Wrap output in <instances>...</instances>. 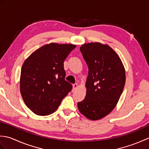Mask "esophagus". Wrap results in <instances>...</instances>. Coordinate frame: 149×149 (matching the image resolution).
<instances>
[{
  "label": "esophagus",
  "mask_w": 149,
  "mask_h": 149,
  "mask_svg": "<svg viewBox=\"0 0 149 149\" xmlns=\"http://www.w3.org/2000/svg\"><path fill=\"white\" fill-rule=\"evenodd\" d=\"M77 87H78V84H77V83H75V84H73V89H72L73 91H75V90H76Z\"/></svg>",
  "instance_id": "34e87169"
}]
</instances>
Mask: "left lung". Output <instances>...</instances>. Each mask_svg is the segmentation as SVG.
Returning a JSON list of instances; mask_svg holds the SVG:
<instances>
[{
	"instance_id": "left-lung-1",
	"label": "left lung",
	"mask_w": 149,
	"mask_h": 149,
	"mask_svg": "<svg viewBox=\"0 0 149 149\" xmlns=\"http://www.w3.org/2000/svg\"><path fill=\"white\" fill-rule=\"evenodd\" d=\"M81 52L88 66L84 99L80 113L91 120L103 118L115 108L125 83V70L119 56L107 44L84 43Z\"/></svg>"
}]
</instances>
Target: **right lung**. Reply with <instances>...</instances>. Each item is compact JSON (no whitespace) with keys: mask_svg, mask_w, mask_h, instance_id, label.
Segmentation results:
<instances>
[{"mask_svg":"<svg viewBox=\"0 0 149 149\" xmlns=\"http://www.w3.org/2000/svg\"><path fill=\"white\" fill-rule=\"evenodd\" d=\"M76 45L50 43L34 51L21 70L20 88L25 104L37 115H49L58 108L72 86L65 79L64 61Z\"/></svg>","mask_w":149,"mask_h":149,"instance_id":"add662e5","label":"right lung"}]
</instances>
